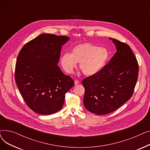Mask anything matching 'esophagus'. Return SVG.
<instances>
[{
  "label": "esophagus",
  "mask_w": 150,
  "mask_h": 150,
  "mask_svg": "<svg viewBox=\"0 0 150 150\" xmlns=\"http://www.w3.org/2000/svg\"><path fill=\"white\" fill-rule=\"evenodd\" d=\"M79 83H80V81H79L77 80H75V85H77V84H78Z\"/></svg>",
  "instance_id": "esophagus-1"
}]
</instances>
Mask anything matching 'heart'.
Listing matches in <instances>:
<instances>
[{"label": "heart", "mask_w": 150, "mask_h": 150, "mask_svg": "<svg viewBox=\"0 0 150 150\" xmlns=\"http://www.w3.org/2000/svg\"><path fill=\"white\" fill-rule=\"evenodd\" d=\"M109 57V53L105 47L84 43L74 47L71 53L63 54L60 61L62 68L69 74H72L76 63H79V69L83 74L92 76L104 68Z\"/></svg>", "instance_id": "b5f03b06"}]
</instances>
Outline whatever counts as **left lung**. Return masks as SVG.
Returning a JSON list of instances; mask_svg holds the SVG:
<instances>
[{
	"mask_svg": "<svg viewBox=\"0 0 150 150\" xmlns=\"http://www.w3.org/2000/svg\"><path fill=\"white\" fill-rule=\"evenodd\" d=\"M117 52L98 74L84 78L85 108L97 115L111 113L132 97L137 83L139 64L130 47L112 39Z\"/></svg>",
	"mask_w": 150,
	"mask_h": 150,
	"instance_id": "left-lung-1",
	"label": "left lung"
}]
</instances>
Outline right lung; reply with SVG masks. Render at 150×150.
I'll list each match as a JSON object with an SVG mask.
<instances>
[{
  "instance_id": "obj_1",
  "label": "right lung",
  "mask_w": 150,
  "mask_h": 150,
  "mask_svg": "<svg viewBox=\"0 0 150 150\" xmlns=\"http://www.w3.org/2000/svg\"><path fill=\"white\" fill-rule=\"evenodd\" d=\"M66 36L44 33L26 43L16 62L14 78L26 105L36 113L59 111L74 81L58 66Z\"/></svg>"
}]
</instances>
